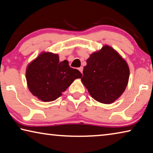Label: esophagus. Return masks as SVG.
Segmentation results:
<instances>
[{
    "mask_svg": "<svg viewBox=\"0 0 153 153\" xmlns=\"http://www.w3.org/2000/svg\"><path fill=\"white\" fill-rule=\"evenodd\" d=\"M78 69L79 70V71L81 72V73L82 74V71H83V67H80L79 68H78Z\"/></svg>",
    "mask_w": 153,
    "mask_h": 153,
    "instance_id": "34e87169",
    "label": "esophagus"
}]
</instances>
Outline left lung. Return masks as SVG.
<instances>
[{"mask_svg": "<svg viewBox=\"0 0 153 153\" xmlns=\"http://www.w3.org/2000/svg\"><path fill=\"white\" fill-rule=\"evenodd\" d=\"M84 67L82 82L91 97L111 104L123 94L128 84V65L115 49L105 45L90 55Z\"/></svg>", "mask_w": 153, "mask_h": 153, "instance_id": "obj_1", "label": "left lung"}]
</instances>
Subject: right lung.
Returning <instances> with one entry per match:
<instances>
[{
    "label": "right lung",
    "mask_w": 153,
    "mask_h": 153,
    "mask_svg": "<svg viewBox=\"0 0 153 153\" xmlns=\"http://www.w3.org/2000/svg\"><path fill=\"white\" fill-rule=\"evenodd\" d=\"M82 74L69 67L67 60L60 62L57 54L42 52L28 64L25 72L31 93L44 102L57 99Z\"/></svg>",
    "instance_id": "obj_1"
}]
</instances>
